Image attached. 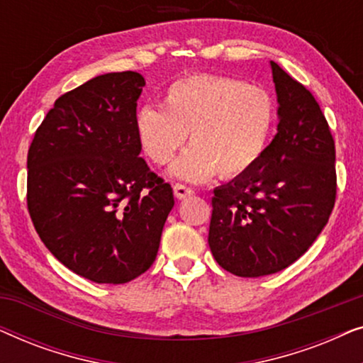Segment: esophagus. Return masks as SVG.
<instances>
[{"mask_svg": "<svg viewBox=\"0 0 363 363\" xmlns=\"http://www.w3.org/2000/svg\"><path fill=\"white\" fill-rule=\"evenodd\" d=\"M173 193H175V196L178 198V200H185V198L193 196V193L195 191H193L191 188L182 185V183H177V185L173 186Z\"/></svg>", "mask_w": 363, "mask_h": 363, "instance_id": "obj_1", "label": "esophagus"}]
</instances>
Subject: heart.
I'll list each match as a JSON object with an SVG mask.
<instances>
[{
	"instance_id": "1",
	"label": "heart",
	"mask_w": 363,
	"mask_h": 363,
	"mask_svg": "<svg viewBox=\"0 0 363 363\" xmlns=\"http://www.w3.org/2000/svg\"><path fill=\"white\" fill-rule=\"evenodd\" d=\"M276 125L274 99L262 87L221 76L175 81L163 94L162 108L137 112L135 130L145 155L168 165L183 143L172 175L200 183L220 172L238 178L251 172L267 150Z\"/></svg>"
}]
</instances>
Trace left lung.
Returning <instances> with one entry per match:
<instances>
[{
	"label": "left lung",
	"instance_id": "obj_1",
	"mask_svg": "<svg viewBox=\"0 0 363 363\" xmlns=\"http://www.w3.org/2000/svg\"><path fill=\"white\" fill-rule=\"evenodd\" d=\"M277 133L246 175L215 188L208 245L218 264L261 277L299 259L329 221L335 203V145L319 104L269 61Z\"/></svg>",
	"mask_w": 363,
	"mask_h": 363
}]
</instances>
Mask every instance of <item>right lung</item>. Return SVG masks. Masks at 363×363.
Masks as SVG:
<instances>
[{"mask_svg":"<svg viewBox=\"0 0 363 363\" xmlns=\"http://www.w3.org/2000/svg\"><path fill=\"white\" fill-rule=\"evenodd\" d=\"M142 74L108 72L64 94L28 152V210L44 246L97 284H123L155 261L172 186L140 158Z\"/></svg>","mask_w":363,"mask_h":363,"instance_id":"add662e5","label":"right lung"}]
</instances>
